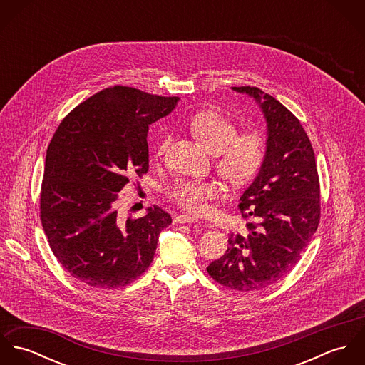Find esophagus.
Wrapping results in <instances>:
<instances>
[{"mask_svg": "<svg viewBox=\"0 0 365 365\" xmlns=\"http://www.w3.org/2000/svg\"><path fill=\"white\" fill-rule=\"evenodd\" d=\"M177 223H198V219L191 215H178L175 217Z\"/></svg>", "mask_w": 365, "mask_h": 365, "instance_id": "34e87169", "label": "esophagus"}]
</instances>
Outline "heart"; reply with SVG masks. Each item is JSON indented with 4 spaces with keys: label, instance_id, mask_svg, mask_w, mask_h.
I'll list each match as a JSON object with an SVG mask.
<instances>
[{
    "label": "heart",
    "instance_id": "1",
    "mask_svg": "<svg viewBox=\"0 0 365 365\" xmlns=\"http://www.w3.org/2000/svg\"><path fill=\"white\" fill-rule=\"evenodd\" d=\"M190 130L215 155L216 171L232 185H246L259 174L267 153L265 138L260 132L237 133V123L219 110H204L192 116ZM168 145L170 135H165L158 143L157 155L163 156ZM223 194V185L210 178H181L168 188V197L191 213L207 212L209 202Z\"/></svg>",
    "mask_w": 365,
    "mask_h": 365
}]
</instances>
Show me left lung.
Segmentation results:
<instances>
[{
	"label": "left lung",
	"instance_id": "obj_1",
	"mask_svg": "<svg viewBox=\"0 0 365 365\" xmlns=\"http://www.w3.org/2000/svg\"><path fill=\"white\" fill-rule=\"evenodd\" d=\"M256 98L267 119V153L240 197L245 235L207 267L217 284L253 292L282 279L301 260L320 220V185L311 140L299 119L257 87H232Z\"/></svg>",
	"mask_w": 365,
	"mask_h": 365
}]
</instances>
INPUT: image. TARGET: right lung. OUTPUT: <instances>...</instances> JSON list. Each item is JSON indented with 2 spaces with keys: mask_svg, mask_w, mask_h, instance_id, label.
Instances as JSON below:
<instances>
[{
  "mask_svg": "<svg viewBox=\"0 0 365 365\" xmlns=\"http://www.w3.org/2000/svg\"><path fill=\"white\" fill-rule=\"evenodd\" d=\"M178 97L113 86L77 105L60 122L46 152L41 220L53 255L78 281L126 287L153 261L171 216L158 207L143 217L118 216L119 191L149 171V125Z\"/></svg>",
  "mask_w": 365,
  "mask_h": 365,
  "instance_id": "obj_1",
  "label": "right lung"
}]
</instances>
